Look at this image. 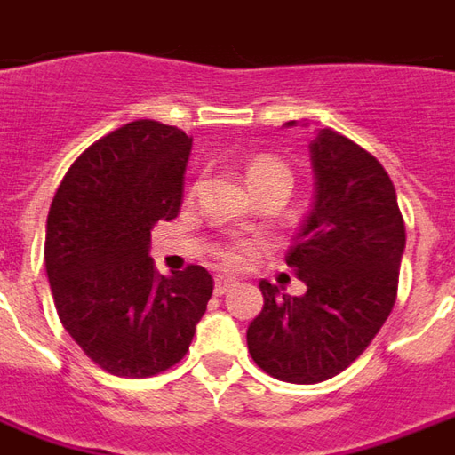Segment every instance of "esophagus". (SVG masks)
Masks as SVG:
<instances>
[{"instance_id":"esophagus-1","label":"esophagus","mask_w":455,"mask_h":455,"mask_svg":"<svg viewBox=\"0 0 455 455\" xmlns=\"http://www.w3.org/2000/svg\"><path fill=\"white\" fill-rule=\"evenodd\" d=\"M231 288H234V281H231V278H221V275H219L217 281H214V293L217 295H227Z\"/></svg>"}]
</instances>
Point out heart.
<instances>
[{
    "label": "heart",
    "instance_id": "heart-1",
    "mask_svg": "<svg viewBox=\"0 0 455 455\" xmlns=\"http://www.w3.org/2000/svg\"><path fill=\"white\" fill-rule=\"evenodd\" d=\"M246 180H249L251 189L253 187H259L263 182H271V180H285V182H291V170L278 162L271 155H259V157H253L249 162V167H246ZM259 241H251V238H238V241H228L224 243L221 249H219V260L227 266V268H246L253 256H256V251H259Z\"/></svg>",
    "mask_w": 455,
    "mask_h": 455
}]
</instances>
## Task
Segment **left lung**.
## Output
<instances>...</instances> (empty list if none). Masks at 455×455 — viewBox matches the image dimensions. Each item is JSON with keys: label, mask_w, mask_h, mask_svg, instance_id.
<instances>
[{"label": "left lung", "mask_w": 455, "mask_h": 455, "mask_svg": "<svg viewBox=\"0 0 455 455\" xmlns=\"http://www.w3.org/2000/svg\"><path fill=\"white\" fill-rule=\"evenodd\" d=\"M310 157L315 202L285 256L307 291L278 295L260 281L263 310L246 330L253 362L291 384L325 382L367 349L392 313L406 246L394 184L374 155L325 128Z\"/></svg>", "instance_id": "8db88e82"}]
</instances>
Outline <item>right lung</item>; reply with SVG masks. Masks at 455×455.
Segmentation results:
<instances>
[{
  "mask_svg": "<svg viewBox=\"0 0 455 455\" xmlns=\"http://www.w3.org/2000/svg\"><path fill=\"white\" fill-rule=\"evenodd\" d=\"M192 138L135 120L68 167L46 219V275L66 332L116 377L142 379L187 355L214 281L202 266L160 275L150 228L182 206Z\"/></svg>",
  "mask_w": 455,
  "mask_h": 455,
  "instance_id": "add662e5",
  "label": "right lung"
}]
</instances>
